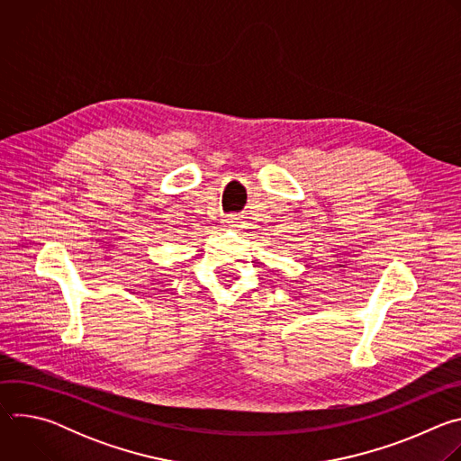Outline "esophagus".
I'll list each match as a JSON object with an SVG mask.
<instances>
[{"label": "esophagus", "instance_id": "34e87169", "mask_svg": "<svg viewBox=\"0 0 461 461\" xmlns=\"http://www.w3.org/2000/svg\"><path fill=\"white\" fill-rule=\"evenodd\" d=\"M237 221H239V219H237L235 215H228V217L224 219V224H228V226H235V224H237Z\"/></svg>", "mask_w": 461, "mask_h": 461}]
</instances>
